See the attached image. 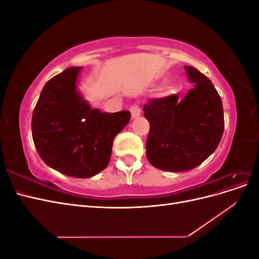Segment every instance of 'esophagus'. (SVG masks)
I'll use <instances>...</instances> for the list:
<instances>
[{
  "label": "esophagus",
  "mask_w": 259,
  "mask_h": 259,
  "mask_svg": "<svg viewBox=\"0 0 259 259\" xmlns=\"http://www.w3.org/2000/svg\"><path fill=\"white\" fill-rule=\"evenodd\" d=\"M131 113H132V117L133 119H135V117H138L142 113V110H140V108L137 105H134L131 107Z\"/></svg>",
  "instance_id": "34e87169"
}]
</instances>
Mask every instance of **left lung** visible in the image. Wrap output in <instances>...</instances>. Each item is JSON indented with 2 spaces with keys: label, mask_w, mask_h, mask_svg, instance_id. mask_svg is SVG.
Segmentation results:
<instances>
[{
  "label": "left lung",
  "mask_w": 259,
  "mask_h": 259,
  "mask_svg": "<svg viewBox=\"0 0 259 259\" xmlns=\"http://www.w3.org/2000/svg\"><path fill=\"white\" fill-rule=\"evenodd\" d=\"M185 69L193 88L183 99L178 100L175 94L144 106L150 123L147 159L162 170L185 171L199 166L216 150L224 133L223 103L213 83L195 68Z\"/></svg>",
  "instance_id": "left-lung-1"
}]
</instances>
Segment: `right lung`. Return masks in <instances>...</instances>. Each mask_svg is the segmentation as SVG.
<instances>
[{
	"label": "right lung",
	"instance_id": "1",
	"mask_svg": "<svg viewBox=\"0 0 259 259\" xmlns=\"http://www.w3.org/2000/svg\"><path fill=\"white\" fill-rule=\"evenodd\" d=\"M82 67H70L44 85L31 123L38 155L59 173L90 178L110 161L114 137L131 120L130 111L101 112L77 90Z\"/></svg>",
	"mask_w": 259,
	"mask_h": 259
}]
</instances>
